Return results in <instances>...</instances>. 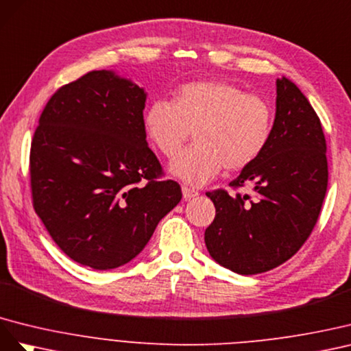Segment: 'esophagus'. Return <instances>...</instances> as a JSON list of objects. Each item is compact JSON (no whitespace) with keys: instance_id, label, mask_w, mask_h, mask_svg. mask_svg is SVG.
Wrapping results in <instances>:
<instances>
[{"instance_id":"esophagus-1","label":"esophagus","mask_w":351,"mask_h":351,"mask_svg":"<svg viewBox=\"0 0 351 351\" xmlns=\"http://www.w3.org/2000/svg\"><path fill=\"white\" fill-rule=\"evenodd\" d=\"M182 195H184L185 199H189V198L197 197V195H198V191H197V189H194V188H189V186L184 185V186H182Z\"/></svg>"}]
</instances>
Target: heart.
Instances as JSON below:
<instances>
[{"label": "heart", "mask_w": 351, "mask_h": 351, "mask_svg": "<svg viewBox=\"0 0 351 351\" xmlns=\"http://www.w3.org/2000/svg\"><path fill=\"white\" fill-rule=\"evenodd\" d=\"M274 123L267 99L225 81L184 84L172 103L156 99L144 114L149 141L165 157H175L193 132L195 145L170 165V172L191 185L212 181L223 167L237 172L256 162L270 141Z\"/></svg>", "instance_id": "heart-1"}]
</instances>
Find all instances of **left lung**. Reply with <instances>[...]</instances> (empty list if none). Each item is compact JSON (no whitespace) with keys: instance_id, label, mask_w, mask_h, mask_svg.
<instances>
[{"instance_id":"left-lung-1","label":"left lung","mask_w":351,"mask_h":351,"mask_svg":"<svg viewBox=\"0 0 351 351\" xmlns=\"http://www.w3.org/2000/svg\"><path fill=\"white\" fill-rule=\"evenodd\" d=\"M253 195L216 189L204 241L219 265L239 275L266 272L291 258L312 234L328 186L326 141L320 120L287 77L276 81L274 132L265 152L232 182Z\"/></svg>"}]
</instances>
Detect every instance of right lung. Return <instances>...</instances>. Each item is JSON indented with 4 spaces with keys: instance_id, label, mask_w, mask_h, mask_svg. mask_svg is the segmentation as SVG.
Returning a JSON list of instances; mask_svg holds the SVG:
<instances>
[{
    "instance_id": "obj_1",
    "label": "right lung",
    "mask_w": 351,
    "mask_h": 351,
    "mask_svg": "<svg viewBox=\"0 0 351 351\" xmlns=\"http://www.w3.org/2000/svg\"><path fill=\"white\" fill-rule=\"evenodd\" d=\"M147 94L112 70H94L48 99L31 144L32 203L54 243L97 270L143 252L182 198L147 145Z\"/></svg>"
}]
</instances>
